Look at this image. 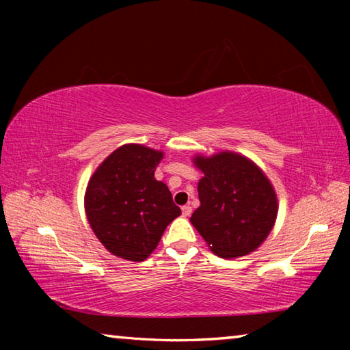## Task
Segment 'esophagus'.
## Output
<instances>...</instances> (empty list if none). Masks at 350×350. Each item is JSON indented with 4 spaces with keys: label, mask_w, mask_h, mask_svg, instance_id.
I'll return each mask as SVG.
<instances>
[{
    "label": "esophagus",
    "mask_w": 350,
    "mask_h": 350,
    "mask_svg": "<svg viewBox=\"0 0 350 350\" xmlns=\"http://www.w3.org/2000/svg\"><path fill=\"white\" fill-rule=\"evenodd\" d=\"M191 211H193V208L189 205H183L182 206V215L185 216V217H188L189 215H191Z\"/></svg>",
    "instance_id": "1"
}]
</instances>
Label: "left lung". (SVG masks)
Listing matches in <instances>:
<instances>
[{"label":"left lung","instance_id":"1","mask_svg":"<svg viewBox=\"0 0 350 350\" xmlns=\"http://www.w3.org/2000/svg\"><path fill=\"white\" fill-rule=\"evenodd\" d=\"M200 205L189 221L219 258H241L262 244L278 216V198L269 177L239 152L196 154Z\"/></svg>","mask_w":350,"mask_h":350}]
</instances>
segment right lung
<instances>
[{"instance_id":"obj_1","label":"right lung","mask_w":350,"mask_h":350,"mask_svg":"<svg viewBox=\"0 0 350 350\" xmlns=\"http://www.w3.org/2000/svg\"><path fill=\"white\" fill-rule=\"evenodd\" d=\"M163 151L126 144L94 171L85 193V211L94 234L109 253L133 262L156 250L165 228L180 208L154 171Z\"/></svg>"}]
</instances>
